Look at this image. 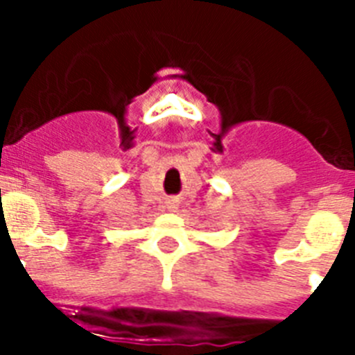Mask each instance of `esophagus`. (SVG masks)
I'll list each match as a JSON object with an SVG mask.
<instances>
[{
    "label": "esophagus",
    "instance_id": "1",
    "mask_svg": "<svg viewBox=\"0 0 355 355\" xmlns=\"http://www.w3.org/2000/svg\"><path fill=\"white\" fill-rule=\"evenodd\" d=\"M167 209L168 211H175V209H178V200H167Z\"/></svg>",
    "mask_w": 355,
    "mask_h": 355
}]
</instances>
